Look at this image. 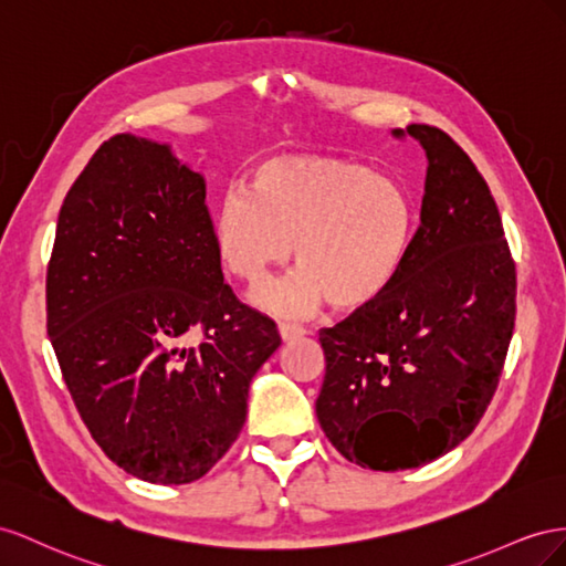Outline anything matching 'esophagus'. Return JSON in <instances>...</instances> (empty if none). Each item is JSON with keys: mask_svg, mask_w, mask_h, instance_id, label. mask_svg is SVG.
<instances>
[{"mask_svg": "<svg viewBox=\"0 0 566 566\" xmlns=\"http://www.w3.org/2000/svg\"><path fill=\"white\" fill-rule=\"evenodd\" d=\"M303 334H305V327H301V325H289V322H282L280 325V336L284 338V342H294V338H298Z\"/></svg>", "mask_w": 566, "mask_h": 566, "instance_id": "34e87169", "label": "esophagus"}]
</instances>
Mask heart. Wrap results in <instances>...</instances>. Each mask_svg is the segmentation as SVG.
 I'll use <instances>...</instances> for the list:
<instances>
[{"instance_id": "obj_1", "label": "heart", "mask_w": 566, "mask_h": 566, "mask_svg": "<svg viewBox=\"0 0 566 566\" xmlns=\"http://www.w3.org/2000/svg\"><path fill=\"white\" fill-rule=\"evenodd\" d=\"M417 208L396 177L336 154H280L258 164L251 189H224L213 216L222 265L249 284L284 265L298 270L253 301L277 315L319 303L363 311L396 284L412 247Z\"/></svg>"}]
</instances>
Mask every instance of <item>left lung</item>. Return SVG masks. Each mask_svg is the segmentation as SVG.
Wrapping results in <instances>:
<instances>
[{
    "instance_id": "8db88e82",
    "label": "left lung",
    "mask_w": 566,
    "mask_h": 566,
    "mask_svg": "<svg viewBox=\"0 0 566 566\" xmlns=\"http://www.w3.org/2000/svg\"><path fill=\"white\" fill-rule=\"evenodd\" d=\"M408 135L429 168L406 268L377 303L319 329V427L377 472L427 464L474 431L516 315V265L483 175L439 127L415 123Z\"/></svg>"
}]
</instances>
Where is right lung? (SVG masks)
<instances>
[{
    "label": "right lung",
    "instance_id": "1",
    "mask_svg": "<svg viewBox=\"0 0 566 566\" xmlns=\"http://www.w3.org/2000/svg\"><path fill=\"white\" fill-rule=\"evenodd\" d=\"M46 334L106 458L166 486L228 453L282 344L222 282L203 177L133 135L106 139L61 206Z\"/></svg>",
    "mask_w": 566,
    "mask_h": 566
}]
</instances>
